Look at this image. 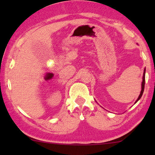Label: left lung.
Listing matches in <instances>:
<instances>
[{
	"instance_id": "left-lung-1",
	"label": "left lung",
	"mask_w": 155,
	"mask_h": 155,
	"mask_svg": "<svg viewBox=\"0 0 155 155\" xmlns=\"http://www.w3.org/2000/svg\"><path fill=\"white\" fill-rule=\"evenodd\" d=\"M145 70L144 71V73H143V82H142V90H141V92L138 98H137V99L136 100V101L135 102H137V101L139 100L141 98L142 95H143V92H144V88H145Z\"/></svg>"
}]
</instances>
